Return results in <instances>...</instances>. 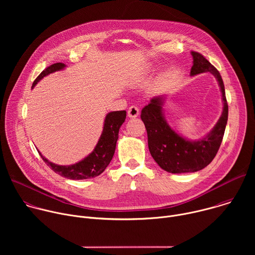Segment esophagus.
Masks as SVG:
<instances>
[{
    "instance_id": "obj_1",
    "label": "esophagus",
    "mask_w": 255,
    "mask_h": 255,
    "mask_svg": "<svg viewBox=\"0 0 255 255\" xmlns=\"http://www.w3.org/2000/svg\"><path fill=\"white\" fill-rule=\"evenodd\" d=\"M139 115V109L136 106H131L128 109V117L129 118H136Z\"/></svg>"
}]
</instances>
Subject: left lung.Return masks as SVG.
<instances>
[{
    "label": "left lung",
    "instance_id": "8db88e82",
    "mask_svg": "<svg viewBox=\"0 0 255 255\" xmlns=\"http://www.w3.org/2000/svg\"><path fill=\"white\" fill-rule=\"evenodd\" d=\"M191 77L210 72L219 85L223 111L213 129L198 140H190L175 132L165 120L163 105L165 96L153 97L141 111V119L147 131L148 148L156 163L171 173L195 172L203 169L216 156L221 145L227 120L228 105L223 80L218 71L202 54L192 51Z\"/></svg>",
    "mask_w": 255,
    "mask_h": 255
}]
</instances>
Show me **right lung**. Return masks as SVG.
I'll return each instance as SVG.
<instances>
[{
  "label": "right lung",
  "mask_w": 255,
  "mask_h": 255,
  "mask_svg": "<svg viewBox=\"0 0 255 255\" xmlns=\"http://www.w3.org/2000/svg\"><path fill=\"white\" fill-rule=\"evenodd\" d=\"M66 67L64 63L57 62L45 68L37 77L32 85V89L43 78L55 71L62 70ZM126 119V111H114L108 113L104 120L102 134L94 150L81 161L70 165H59L49 161L38 150L44 162L50 168L61 176L69 179H87L100 175L111 162L115 153L116 144L119 137V129Z\"/></svg>",
  "instance_id": "right-lung-1"
}]
</instances>
